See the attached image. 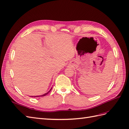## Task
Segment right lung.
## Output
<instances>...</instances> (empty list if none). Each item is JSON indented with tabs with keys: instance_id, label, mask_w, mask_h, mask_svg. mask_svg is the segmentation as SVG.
Here are the masks:
<instances>
[{
	"instance_id": "add662e5",
	"label": "right lung",
	"mask_w": 129,
	"mask_h": 129,
	"mask_svg": "<svg viewBox=\"0 0 129 129\" xmlns=\"http://www.w3.org/2000/svg\"><path fill=\"white\" fill-rule=\"evenodd\" d=\"M52 88H51V89L50 90H49L48 92H47V93H45V94H43V95H39V96H31V97H34V98H36V97H40V96H45V95H47L48 93H49V92H50V91L51 90V89H52Z\"/></svg>"
}]
</instances>
